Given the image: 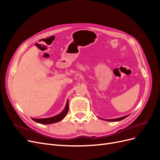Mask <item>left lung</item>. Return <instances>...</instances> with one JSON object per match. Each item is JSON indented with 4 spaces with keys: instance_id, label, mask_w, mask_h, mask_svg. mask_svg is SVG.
Segmentation results:
<instances>
[{
    "instance_id": "obj_1",
    "label": "left lung",
    "mask_w": 160,
    "mask_h": 160,
    "mask_svg": "<svg viewBox=\"0 0 160 160\" xmlns=\"http://www.w3.org/2000/svg\"><path fill=\"white\" fill-rule=\"evenodd\" d=\"M128 115H125L123 116V117L122 118H116V119H108V120H105V121H108V122H118V121H121L122 120L125 118H126Z\"/></svg>"
}]
</instances>
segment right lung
<instances>
[{"instance_id":"1","label":"right lung","mask_w":160,"mask_h":160,"mask_svg":"<svg viewBox=\"0 0 160 160\" xmlns=\"http://www.w3.org/2000/svg\"><path fill=\"white\" fill-rule=\"evenodd\" d=\"M69 110V101H67L65 108L64 110L62 111V112L57 115L56 116H54V117L52 118H42V119H32L33 121H35V122L38 123H41V124H51V123H54L60 122L61 120L63 119L65 115H67V112H68Z\"/></svg>"}]
</instances>
